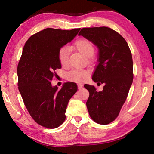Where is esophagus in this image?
Returning a JSON list of instances; mask_svg holds the SVG:
<instances>
[{
	"mask_svg": "<svg viewBox=\"0 0 154 154\" xmlns=\"http://www.w3.org/2000/svg\"><path fill=\"white\" fill-rule=\"evenodd\" d=\"M77 87H78V89H81L83 88V85L81 83H79V84H77Z\"/></svg>",
	"mask_w": 154,
	"mask_h": 154,
	"instance_id": "obj_1",
	"label": "esophagus"
}]
</instances>
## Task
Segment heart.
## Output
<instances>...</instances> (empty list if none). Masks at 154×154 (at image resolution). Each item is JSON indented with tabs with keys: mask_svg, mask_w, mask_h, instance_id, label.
<instances>
[{
	"mask_svg": "<svg viewBox=\"0 0 154 154\" xmlns=\"http://www.w3.org/2000/svg\"><path fill=\"white\" fill-rule=\"evenodd\" d=\"M74 48L82 54L84 56L89 57L92 56L94 52V47L91 41L86 39H79L74 43ZM58 60L62 66L65 67L69 64V48L63 46L58 51ZM89 77V73L83 69H74L68 73L67 80L72 82L82 83L85 81Z\"/></svg>",
	"mask_w": 154,
	"mask_h": 154,
	"instance_id": "obj_1",
	"label": "heart"
}]
</instances>
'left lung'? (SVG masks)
<instances>
[{
  "label": "left lung",
  "instance_id": "1",
  "mask_svg": "<svg viewBox=\"0 0 154 154\" xmlns=\"http://www.w3.org/2000/svg\"><path fill=\"white\" fill-rule=\"evenodd\" d=\"M79 35L91 41L99 50L92 79L103 83V90L98 92L94 86L87 84L84 87L89 92L86 104L91 118L106 125L119 116L132 85V53L124 38L110 28H82Z\"/></svg>",
  "mask_w": 154,
  "mask_h": 154
}]
</instances>
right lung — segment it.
Here are the masks:
<instances>
[{
	"label": "right lung",
	"mask_w": 154,
	"mask_h": 154,
	"mask_svg": "<svg viewBox=\"0 0 154 154\" xmlns=\"http://www.w3.org/2000/svg\"><path fill=\"white\" fill-rule=\"evenodd\" d=\"M79 30L44 29L29 38L23 48L17 68L18 90L32 119L48 128L63 124L69 100L77 91L75 83H65L58 90L50 81L61 67L58 51Z\"/></svg>",
	"instance_id": "obj_1"
}]
</instances>
